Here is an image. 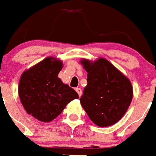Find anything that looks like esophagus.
I'll use <instances>...</instances> for the list:
<instances>
[{"label": "esophagus", "mask_w": 156, "mask_h": 156, "mask_svg": "<svg viewBox=\"0 0 156 156\" xmlns=\"http://www.w3.org/2000/svg\"><path fill=\"white\" fill-rule=\"evenodd\" d=\"M76 92L78 93V95H79V97H80V96H81V94H82V90H81V89H80V88H76Z\"/></svg>", "instance_id": "1"}]
</instances>
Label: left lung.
I'll list each match as a JSON object with an SVG mask.
<instances>
[{
  "label": "left lung",
  "instance_id": "obj_1",
  "mask_svg": "<svg viewBox=\"0 0 156 156\" xmlns=\"http://www.w3.org/2000/svg\"><path fill=\"white\" fill-rule=\"evenodd\" d=\"M80 63L88 73L80 104L95 124L113 125L123 117L132 101L130 80L106 58L94 62L83 58Z\"/></svg>",
  "mask_w": 156,
  "mask_h": 156
}]
</instances>
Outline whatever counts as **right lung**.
Masks as SVG:
<instances>
[{
    "label": "right lung",
    "instance_id": "right-lung-1",
    "mask_svg": "<svg viewBox=\"0 0 156 156\" xmlns=\"http://www.w3.org/2000/svg\"><path fill=\"white\" fill-rule=\"evenodd\" d=\"M62 67L61 60L47 57L20 78V101L27 113L41 122H51L69 101L79 98L76 90L58 77Z\"/></svg>",
    "mask_w": 156,
    "mask_h": 156
}]
</instances>
